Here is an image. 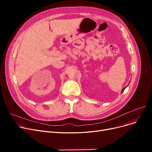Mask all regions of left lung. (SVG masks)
<instances>
[{
	"mask_svg": "<svg viewBox=\"0 0 152 152\" xmlns=\"http://www.w3.org/2000/svg\"><path fill=\"white\" fill-rule=\"evenodd\" d=\"M126 89V87H125V88H124V89H123V91H122V92H123V91H124V89Z\"/></svg>",
	"mask_w": 152,
	"mask_h": 152,
	"instance_id": "8db88e82",
	"label": "left lung"
}]
</instances>
